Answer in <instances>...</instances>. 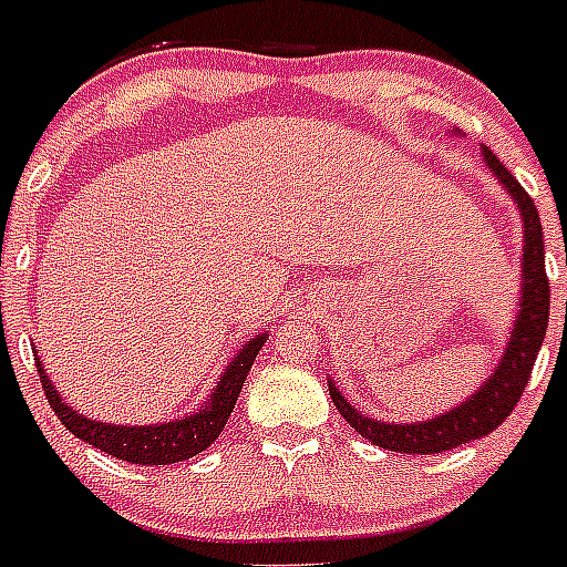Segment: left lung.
Listing matches in <instances>:
<instances>
[{"label": "left lung", "instance_id": "left-lung-1", "mask_svg": "<svg viewBox=\"0 0 567 567\" xmlns=\"http://www.w3.org/2000/svg\"><path fill=\"white\" fill-rule=\"evenodd\" d=\"M485 171L492 173L497 185L512 196L518 205L520 226H524V249H520V297L515 323H512L509 341L503 347V355L492 377L476 388L474 394L465 396L462 403L453 405L450 412H441L435 417L414 423H391L368 417L338 391L336 379H329V396L362 439H368L377 447L394 450V453H414V456H432L444 453L458 444L476 441L494 432L512 409L518 405L524 388H527L529 371L536 364V355L542 350L547 332V315H550V282L545 274V231L538 220L536 203L518 185L492 150L483 146Z\"/></svg>", "mask_w": 567, "mask_h": 567}]
</instances>
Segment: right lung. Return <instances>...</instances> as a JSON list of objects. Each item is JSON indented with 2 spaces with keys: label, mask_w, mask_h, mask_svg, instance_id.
Listing matches in <instances>:
<instances>
[{
  "label": "right lung",
  "mask_w": 567,
  "mask_h": 567,
  "mask_svg": "<svg viewBox=\"0 0 567 567\" xmlns=\"http://www.w3.org/2000/svg\"><path fill=\"white\" fill-rule=\"evenodd\" d=\"M267 332L249 338L247 344L240 347L238 355L226 364V371L220 373L217 385L212 388V394L203 405H196L194 412L176 421L164 423H100L79 414L70 403L61 400L55 382L47 377V368L38 359V373L43 382V394H47L52 412L61 417L66 430L73 432L75 439L87 441L102 453H109L114 458L132 462V465H173L182 458H194L196 453H203L205 447H212V441L217 439L229 421L231 409L238 403L240 388L247 379L249 368L256 362L258 350L265 347Z\"/></svg>",
  "instance_id": "1"
}]
</instances>
